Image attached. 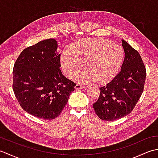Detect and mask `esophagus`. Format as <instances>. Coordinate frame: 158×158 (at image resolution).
Instances as JSON below:
<instances>
[{"mask_svg": "<svg viewBox=\"0 0 158 158\" xmlns=\"http://www.w3.org/2000/svg\"><path fill=\"white\" fill-rule=\"evenodd\" d=\"M85 88V86L84 85H82V84H77L75 87V88L76 89H83Z\"/></svg>", "mask_w": 158, "mask_h": 158, "instance_id": "34e87169", "label": "esophagus"}]
</instances>
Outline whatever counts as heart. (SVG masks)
Listing matches in <instances>:
<instances>
[{
    "label": "heart",
    "instance_id": "obj_1",
    "mask_svg": "<svg viewBox=\"0 0 158 158\" xmlns=\"http://www.w3.org/2000/svg\"><path fill=\"white\" fill-rule=\"evenodd\" d=\"M124 59V51L120 45L105 39H83L70 45V50L61 54L62 68L69 78L85 70L77 80L79 82L102 85L110 82L118 74Z\"/></svg>",
    "mask_w": 158,
    "mask_h": 158
}]
</instances>
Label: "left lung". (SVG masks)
<instances>
[{
    "label": "left lung",
    "instance_id": "left-lung-1",
    "mask_svg": "<svg viewBox=\"0 0 158 158\" xmlns=\"http://www.w3.org/2000/svg\"><path fill=\"white\" fill-rule=\"evenodd\" d=\"M125 58L121 71L111 81L100 88L98 100L93 104L96 115L105 121L126 116L141 96L146 78V69L139 53L122 40Z\"/></svg>",
    "mask_w": 158,
    "mask_h": 158
}]
</instances>
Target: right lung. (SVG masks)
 Wrapping results in <instances>:
<instances>
[{"mask_svg":"<svg viewBox=\"0 0 158 158\" xmlns=\"http://www.w3.org/2000/svg\"><path fill=\"white\" fill-rule=\"evenodd\" d=\"M57 41L49 39L23 49L14 64L13 89L22 108L43 119L58 117L76 83L62 75Z\"/></svg>","mask_w":158,"mask_h":158,"instance_id":"1","label":"right lung"}]
</instances>
